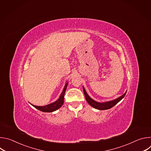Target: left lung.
<instances>
[{
	"label": "left lung",
	"mask_w": 151,
	"mask_h": 151,
	"mask_svg": "<svg viewBox=\"0 0 151 151\" xmlns=\"http://www.w3.org/2000/svg\"><path fill=\"white\" fill-rule=\"evenodd\" d=\"M83 93L85 97V99L87 100V101L88 103L90 105H91L92 107H93L94 108L99 109V110H106V109H111V107L114 106L115 104H116L119 101H120L125 96L127 91L122 94L121 96L118 97L117 99L111 100V101H105V102H98L97 101H95L93 99H91L87 93L86 92L84 87H83Z\"/></svg>",
	"instance_id": "1"
}]
</instances>
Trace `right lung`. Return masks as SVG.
Returning <instances> with one entry per match:
<instances>
[{
    "mask_svg": "<svg viewBox=\"0 0 151 151\" xmlns=\"http://www.w3.org/2000/svg\"><path fill=\"white\" fill-rule=\"evenodd\" d=\"M68 82L66 83V85H64V87L63 90V91L61 94H60L59 98L58 100H57L51 103L50 104H48L45 106H35L32 104H31L33 107H35V108L37 109L44 112H54L57 109H58L60 107L62 106V105L64 103V94H65L67 87H68Z\"/></svg>",
    "mask_w": 151,
    "mask_h": 151,
    "instance_id": "obj_1",
    "label": "right lung"
}]
</instances>
